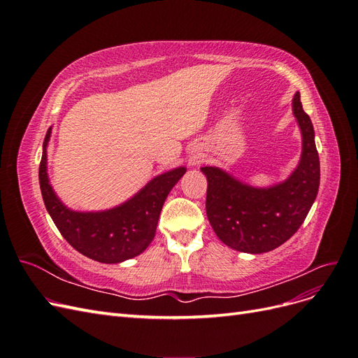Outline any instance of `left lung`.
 I'll list each match as a JSON object with an SVG mask.
<instances>
[{"label": "left lung", "mask_w": 358, "mask_h": 358, "mask_svg": "<svg viewBox=\"0 0 358 358\" xmlns=\"http://www.w3.org/2000/svg\"><path fill=\"white\" fill-rule=\"evenodd\" d=\"M292 113L301 131V157L289 178L268 188H255L218 167H201L208 178L206 213L215 234L236 251L263 254L285 243L308 216L320 188V157L309 115L300 94Z\"/></svg>", "instance_id": "8db88e82"}]
</instances>
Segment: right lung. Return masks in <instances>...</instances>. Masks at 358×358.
<instances>
[{
    "label": "right lung",
    "mask_w": 358,
    "mask_h": 358,
    "mask_svg": "<svg viewBox=\"0 0 358 358\" xmlns=\"http://www.w3.org/2000/svg\"><path fill=\"white\" fill-rule=\"evenodd\" d=\"M52 128L43 142L38 169L43 201L57 229L76 251L95 262L115 264L142 254L152 242L157 224L169 192L185 175L178 167L158 175L134 197L103 212H76L57 197L48 178V143Z\"/></svg>",
    "instance_id": "1"
}]
</instances>
